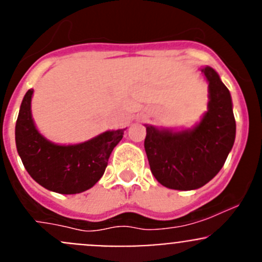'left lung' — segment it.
Instances as JSON below:
<instances>
[{
  "mask_svg": "<svg viewBox=\"0 0 262 262\" xmlns=\"http://www.w3.org/2000/svg\"><path fill=\"white\" fill-rule=\"evenodd\" d=\"M208 81V110L192 128L172 130L146 125L144 139L156 180L173 190L204 186L221 171L236 138L229 90L212 67L202 70Z\"/></svg>",
  "mask_w": 262,
  "mask_h": 262,
  "instance_id": "1",
  "label": "left lung"
}]
</instances>
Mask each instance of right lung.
Returning a JSON list of instances; mask_svg holds the SVG:
<instances>
[{"label":"right lung","instance_id":"right-lung-1","mask_svg":"<svg viewBox=\"0 0 262 262\" xmlns=\"http://www.w3.org/2000/svg\"><path fill=\"white\" fill-rule=\"evenodd\" d=\"M30 89L18 112L15 141L29 175L39 185L58 194H78L91 189L104 175L113 149L125 129L106 130L77 144H55L36 129L31 115Z\"/></svg>","mask_w":262,"mask_h":262}]
</instances>
